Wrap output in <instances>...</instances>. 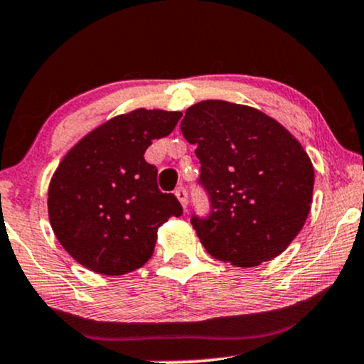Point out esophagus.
Segmentation results:
<instances>
[{"label": "esophagus", "mask_w": 364, "mask_h": 364, "mask_svg": "<svg viewBox=\"0 0 364 364\" xmlns=\"http://www.w3.org/2000/svg\"><path fill=\"white\" fill-rule=\"evenodd\" d=\"M175 196H177V199L181 200V204L183 208L187 206V191H186V187H177V189H175Z\"/></svg>", "instance_id": "esophagus-1"}]
</instances>
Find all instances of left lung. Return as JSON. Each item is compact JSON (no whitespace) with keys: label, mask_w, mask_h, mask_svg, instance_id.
<instances>
[{"label":"left lung","mask_w":364,"mask_h":364,"mask_svg":"<svg viewBox=\"0 0 364 364\" xmlns=\"http://www.w3.org/2000/svg\"><path fill=\"white\" fill-rule=\"evenodd\" d=\"M183 138L196 144L206 216L191 223L209 255L237 267L277 257L305 225L315 172L301 144L257 109L204 100L187 109Z\"/></svg>","instance_id":"left-lung-1"}]
</instances>
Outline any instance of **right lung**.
Instances as JSON below:
<instances>
[{
    "instance_id": "1",
    "label": "right lung",
    "mask_w": 364,
    "mask_h": 364,
    "mask_svg": "<svg viewBox=\"0 0 364 364\" xmlns=\"http://www.w3.org/2000/svg\"><path fill=\"white\" fill-rule=\"evenodd\" d=\"M181 112L138 109L85 136L64 156L49 186V220L64 250L81 266L121 276L151 259L156 230L183 209L158 189L151 141L168 136Z\"/></svg>"
}]
</instances>
